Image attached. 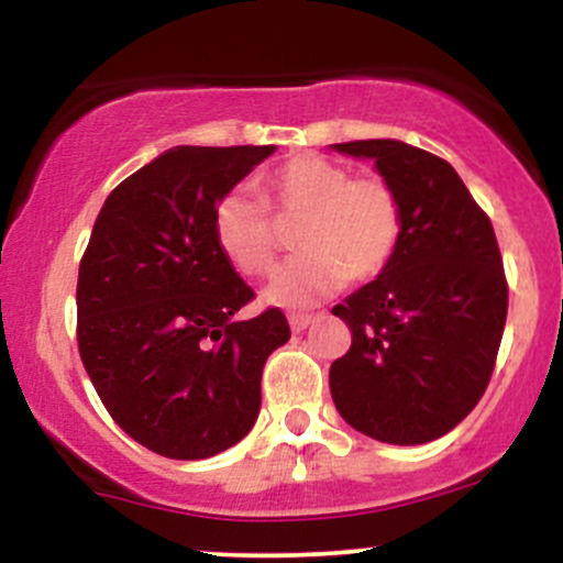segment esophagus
Segmentation results:
<instances>
[{"label":"esophagus","instance_id":"1","mask_svg":"<svg viewBox=\"0 0 563 563\" xmlns=\"http://www.w3.org/2000/svg\"><path fill=\"white\" fill-rule=\"evenodd\" d=\"M288 322H290V331L299 333L303 328H309L314 322V314H303V312H294L288 314Z\"/></svg>","mask_w":563,"mask_h":563}]
</instances>
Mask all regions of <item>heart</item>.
I'll use <instances>...</instances> for the list:
<instances>
[{
  "label": "heart",
  "mask_w": 563,
  "mask_h": 563,
  "mask_svg": "<svg viewBox=\"0 0 563 563\" xmlns=\"http://www.w3.org/2000/svg\"><path fill=\"white\" fill-rule=\"evenodd\" d=\"M280 219L301 217L296 254L264 290L283 307L325 299L346 280L367 283L389 267L402 241V206L376 174H357L339 161L301 153L264 177L262 196L235 187L214 206V241L243 275H267L277 254Z\"/></svg>",
  "instance_id": "1"
}]
</instances>
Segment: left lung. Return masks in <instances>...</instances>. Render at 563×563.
Wrapping results in <instances>:
<instances>
[{
  "label": "left lung",
  "mask_w": 563,
  "mask_h": 563,
  "mask_svg": "<svg viewBox=\"0 0 563 563\" xmlns=\"http://www.w3.org/2000/svg\"><path fill=\"white\" fill-rule=\"evenodd\" d=\"M402 206V241L376 280L335 303L352 346L331 365L341 418L365 437L423 444L474 410L493 378L508 283L493 222L444 158L399 140H354Z\"/></svg>",
  "instance_id": "obj_1"
}]
</instances>
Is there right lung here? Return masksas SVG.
I'll return each instance as SVG.
<instances>
[{
  "label": "right lung",
  "instance_id": "obj_1",
  "mask_svg": "<svg viewBox=\"0 0 563 563\" xmlns=\"http://www.w3.org/2000/svg\"><path fill=\"white\" fill-rule=\"evenodd\" d=\"M275 145H179L102 203L76 286L81 363L111 418L142 448L200 461L249 434L262 371L290 339L214 241V206Z\"/></svg>",
  "mask_w": 563,
  "mask_h": 563
}]
</instances>
